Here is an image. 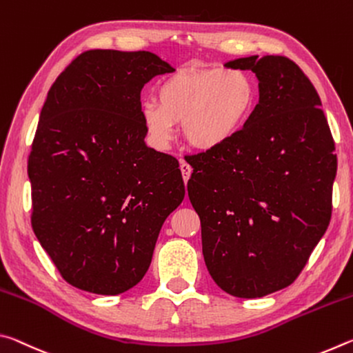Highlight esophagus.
<instances>
[{
	"label": "esophagus",
	"instance_id": "esophagus-1",
	"mask_svg": "<svg viewBox=\"0 0 353 353\" xmlns=\"http://www.w3.org/2000/svg\"><path fill=\"white\" fill-rule=\"evenodd\" d=\"M181 171H182L183 182L187 183V182H188V179H190V176H191V171H193V168H191V166H190L187 162H183V160H181Z\"/></svg>",
	"mask_w": 353,
	"mask_h": 353
}]
</instances>
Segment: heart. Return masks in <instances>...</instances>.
<instances>
[{"label": "heart", "instance_id": "1", "mask_svg": "<svg viewBox=\"0 0 353 353\" xmlns=\"http://www.w3.org/2000/svg\"><path fill=\"white\" fill-rule=\"evenodd\" d=\"M256 87L246 71L235 68L179 70L166 77L157 101L141 104V119L155 148H166L176 123L191 146L212 151L241 132L252 117Z\"/></svg>", "mask_w": 353, "mask_h": 353}]
</instances>
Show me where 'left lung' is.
<instances>
[{
    "label": "left lung",
    "mask_w": 353,
    "mask_h": 353,
    "mask_svg": "<svg viewBox=\"0 0 353 353\" xmlns=\"http://www.w3.org/2000/svg\"><path fill=\"white\" fill-rule=\"evenodd\" d=\"M259 77L260 99L234 140L193 155L188 198L212 279L235 297L290 286L332 218L334 141L319 94L288 57L227 62Z\"/></svg>",
    "instance_id": "8db88e82"
}]
</instances>
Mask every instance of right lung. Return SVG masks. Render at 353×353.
Here are the masks:
<instances>
[{
    "mask_svg": "<svg viewBox=\"0 0 353 353\" xmlns=\"http://www.w3.org/2000/svg\"><path fill=\"white\" fill-rule=\"evenodd\" d=\"M172 71L149 51L90 50L48 92L28 160L31 224L76 288L115 296L139 283L183 201L179 162L146 146L140 112L143 85Z\"/></svg>",
    "mask_w": 353,
    "mask_h": 353,
    "instance_id": "add662e5",
    "label": "right lung"
}]
</instances>
